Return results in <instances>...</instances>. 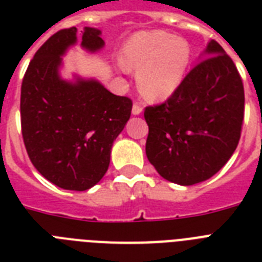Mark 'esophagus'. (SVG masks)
Listing matches in <instances>:
<instances>
[{
  "mask_svg": "<svg viewBox=\"0 0 262 262\" xmlns=\"http://www.w3.org/2000/svg\"><path fill=\"white\" fill-rule=\"evenodd\" d=\"M141 111H143V107H141V104H139V103H135V104H133V108H132V114L139 115V114H141Z\"/></svg>",
  "mask_w": 262,
  "mask_h": 262,
  "instance_id": "obj_1",
  "label": "esophagus"
}]
</instances>
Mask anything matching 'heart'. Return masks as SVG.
<instances>
[{"label": "heart", "instance_id": "heart-1", "mask_svg": "<svg viewBox=\"0 0 262 262\" xmlns=\"http://www.w3.org/2000/svg\"><path fill=\"white\" fill-rule=\"evenodd\" d=\"M190 46L166 31L139 32L129 39L121 55L122 67L136 72L139 90L148 100H164L185 79Z\"/></svg>", "mask_w": 262, "mask_h": 262}]
</instances>
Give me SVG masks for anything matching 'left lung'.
Instances as JSON below:
<instances>
[{
	"mask_svg": "<svg viewBox=\"0 0 262 262\" xmlns=\"http://www.w3.org/2000/svg\"><path fill=\"white\" fill-rule=\"evenodd\" d=\"M166 102L148 106V160L164 179L189 186L207 181L238 147L245 111L235 63L216 40Z\"/></svg>",
	"mask_w": 262,
	"mask_h": 262,
	"instance_id": "left-lung-1",
	"label": "left lung"
}]
</instances>
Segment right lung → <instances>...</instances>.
<instances>
[{
  "label": "right lung",
  "mask_w": 262,
  "mask_h": 262,
  "mask_svg": "<svg viewBox=\"0 0 262 262\" xmlns=\"http://www.w3.org/2000/svg\"><path fill=\"white\" fill-rule=\"evenodd\" d=\"M77 28L55 32L35 53L21 83V135L40 174L67 190H87L110 164L111 147L130 118L133 103L95 80L59 77L61 55L75 45ZM100 31L85 27L81 46L102 49Z\"/></svg>",
  "instance_id": "obj_1"
}]
</instances>
